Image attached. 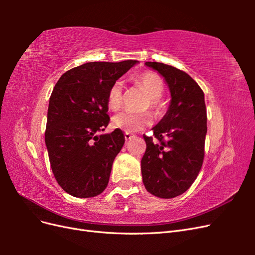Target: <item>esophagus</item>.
Here are the masks:
<instances>
[{"mask_svg":"<svg viewBox=\"0 0 255 255\" xmlns=\"http://www.w3.org/2000/svg\"><path fill=\"white\" fill-rule=\"evenodd\" d=\"M132 137H134V135L129 134V133H126V134H125V138H126V140H127V141H128V140H129L130 138H132Z\"/></svg>","mask_w":255,"mask_h":255,"instance_id":"1","label":"esophagus"}]
</instances>
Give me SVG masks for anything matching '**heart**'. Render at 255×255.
Instances as JSON below:
<instances>
[{
	"instance_id": "b5f03b06",
	"label": "heart",
	"mask_w": 255,
	"mask_h": 255,
	"mask_svg": "<svg viewBox=\"0 0 255 255\" xmlns=\"http://www.w3.org/2000/svg\"><path fill=\"white\" fill-rule=\"evenodd\" d=\"M135 83L148 96L144 109H149L155 114L160 115L164 111V103L160 97L164 92V83L159 76L153 72H143L136 76ZM123 102L122 83L115 82L107 95V106L112 111H118ZM152 123V117L148 113H130L122 112L115 115L112 119V126L115 128L125 130L126 133L139 132Z\"/></svg>"
}]
</instances>
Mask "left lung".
Wrapping results in <instances>:
<instances>
[{
    "label": "left lung",
    "instance_id": "1",
    "mask_svg": "<svg viewBox=\"0 0 255 255\" xmlns=\"http://www.w3.org/2000/svg\"><path fill=\"white\" fill-rule=\"evenodd\" d=\"M144 65L165 79L171 101L163 119L152 128L159 142L143 135L146 149L141 159L142 182L153 196L171 199L184 194L201 170L207 132L204 94L180 69L155 61Z\"/></svg>",
    "mask_w": 255,
    "mask_h": 255
}]
</instances>
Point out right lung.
<instances>
[{"label":"right lung","instance_id":"obj_1","mask_svg":"<svg viewBox=\"0 0 255 255\" xmlns=\"http://www.w3.org/2000/svg\"><path fill=\"white\" fill-rule=\"evenodd\" d=\"M137 63L84 64L64 73L54 87L44 139L53 174L69 195L92 198L109 184L114 159L126 138L119 128L98 133L110 122V88Z\"/></svg>","mask_w":255,"mask_h":255}]
</instances>
